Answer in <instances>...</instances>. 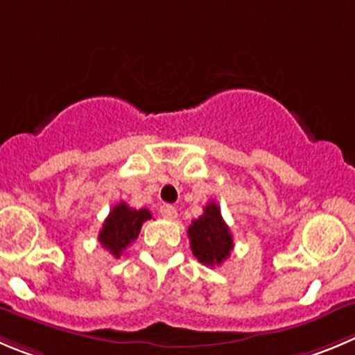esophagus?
<instances>
[{
  "label": "esophagus",
  "instance_id": "1",
  "mask_svg": "<svg viewBox=\"0 0 355 355\" xmlns=\"http://www.w3.org/2000/svg\"><path fill=\"white\" fill-rule=\"evenodd\" d=\"M159 211H161L162 217L168 218V220H173V218H177V208H175L173 205H161Z\"/></svg>",
  "mask_w": 355,
  "mask_h": 355
}]
</instances>
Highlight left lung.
Instances as JSON below:
<instances>
[{"instance_id":"left-lung-1","label":"left lung","mask_w":355,"mask_h":355,"mask_svg":"<svg viewBox=\"0 0 355 355\" xmlns=\"http://www.w3.org/2000/svg\"><path fill=\"white\" fill-rule=\"evenodd\" d=\"M187 234L194 257L205 266H218L231 256L233 234L224 223L220 208L214 201L205 207L201 217L194 218Z\"/></svg>"}]
</instances>
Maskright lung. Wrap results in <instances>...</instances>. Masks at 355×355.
<instances>
[{"instance_id":"add662e5","label":"right lung","mask_w":355,"mask_h":355,"mask_svg":"<svg viewBox=\"0 0 355 355\" xmlns=\"http://www.w3.org/2000/svg\"><path fill=\"white\" fill-rule=\"evenodd\" d=\"M152 218L147 208H131L124 201L115 205L103 223L98 240L114 257H121L125 248L137 240L145 220Z\"/></svg>"}]
</instances>
